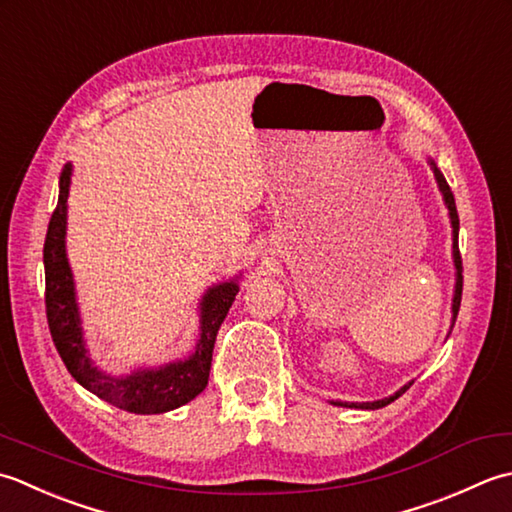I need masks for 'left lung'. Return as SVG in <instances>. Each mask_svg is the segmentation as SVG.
Instances as JSON below:
<instances>
[{
  "mask_svg": "<svg viewBox=\"0 0 512 512\" xmlns=\"http://www.w3.org/2000/svg\"><path fill=\"white\" fill-rule=\"evenodd\" d=\"M433 165V172H435V181L440 185V192L444 196V203L448 207V216H451V225H453V263H455V294H453V325H455V318H457V311H460V302H462V256H460V245H457V234H460V216H457V207H455V196L451 192V187H448L444 174L437 170V165L433 161H429ZM451 325V329H453ZM413 382L404 384L400 391H395L393 395L384 400H375V402H333L336 406H349V409H382V406L391 404L393 400H398L400 395L411 387Z\"/></svg>",
  "mask_w": 512,
  "mask_h": 512,
  "instance_id": "obj_1",
  "label": "left lung"
}]
</instances>
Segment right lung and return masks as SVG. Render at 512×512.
I'll return each mask as SVG.
<instances>
[{
  "mask_svg": "<svg viewBox=\"0 0 512 512\" xmlns=\"http://www.w3.org/2000/svg\"><path fill=\"white\" fill-rule=\"evenodd\" d=\"M70 174L72 165L68 163L59 176V201L50 216L44 243L46 318L52 342L72 378L83 389L95 393L97 398L110 402L117 409L141 415L179 409L207 387L216 333L238 294V283L229 280V283L207 289L201 302V338L187 360L163 364L159 369H139L130 375H121V378L97 369L90 360L86 342H83L75 283H72V271L66 258Z\"/></svg>",
  "mask_w": 512,
  "mask_h": 512,
  "instance_id": "add662e5",
  "label": "right lung"
}]
</instances>
